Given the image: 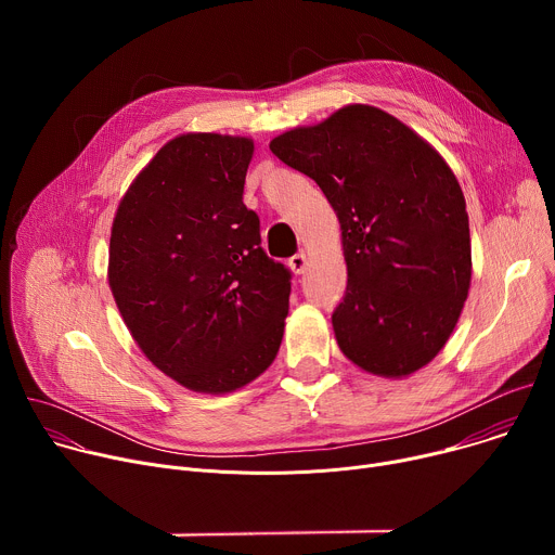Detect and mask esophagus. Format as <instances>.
<instances>
[{
    "label": "esophagus",
    "instance_id": "1",
    "mask_svg": "<svg viewBox=\"0 0 555 555\" xmlns=\"http://www.w3.org/2000/svg\"><path fill=\"white\" fill-rule=\"evenodd\" d=\"M289 268H292V272H296V274H302L305 272V268H307V255L305 253H298V255H294L292 259H289V263H287Z\"/></svg>",
    "mask_w": 555,
    "mask_h": 555
}]
</instances>
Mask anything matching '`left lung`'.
Here are the masks:
<instances>
[{
	"mask_svg": "<svg viewBox=\"0 0 555 555\" xmlns=\"http://www.w3.org/2000/svg\"><path fill=\"white\" fill-rule=\"evenodd\" d=\"M270 149L321 186L340 221V351L379 377L426 366L456 327L472 279L465 197L448 163L402 120L360 103Z\"/></svg>",
	"mask_w": 555,
	"mask_h": 555,
	"instance_id": "8db88e82",
	"label": "left lung"
}]
</instances>
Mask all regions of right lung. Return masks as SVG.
Here are the masks:
<instances>
[{"instance_id": "right-lung-1", "label": "right lung", "mask_w": 555, "mask_h": 555, "mask_svg": "<svg viewBox=\"0 0 555 555\" xmlns=\"http://www.w3.org/2000/svg\"><path fill=\"white\" fill-rule=\"evenodd\" d=\"M255 142L182 133L122 195L107 279L122 321L153 366L189 390L223 395L276 358L289 270L261 248L244 204Z\"/></svg>"}]
</instances>
